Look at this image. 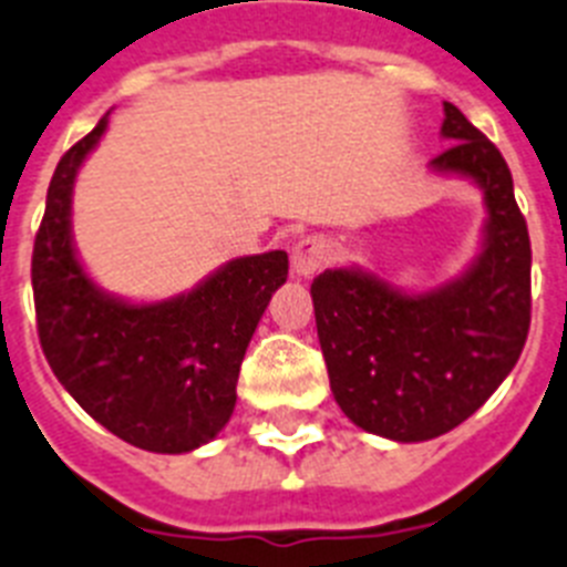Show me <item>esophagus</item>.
Here are the masks:
<instances>
[{
    "label": "esophagus",
    "mask_w": 567,
    "mask_h": 567,
    "mask_svg": "<svg viewBox=\"0 0 567 567\" xmlns=\"http://www.w3.org/2000/svg\"><path fill=\"white\" fill-rule=\"evenodd\" d=\"M327 264V246H323L321 237H303L292 246V269L295 275L309 278L316 275L321 266Z\"/></svg>",
    "instance_id": "34e87169"
}]
</instances>
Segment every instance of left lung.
I'll return each instance as SVG.
<instances>
[{
    "label": "left lung",
    "instance_id": "obj_1",
    "mask_svg": "<svg viewBox=\"0 0 567 567\" xmlns=\"http://www.w3.org/2000/svg\"><path fill=\"white\" fill-rule=\"evenodd\" d=\"M430 166L485 192V249L458 280L404 295L361 269L312 280L318 341L338 408L393 442H427L471 419L507 379L530 330V237L505 157L444 103Z\"/></svg>",
    "mask_w": 567,
    "mask_h": 567
}]
</instances>
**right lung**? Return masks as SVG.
Here are the masks:
<instances>
[{"mask_svg": "<svg viewBox=\"0 0 567 567\" xmlns=\"http://www.w3.org/2000/svg\"><path fill=\"white\" fill-rule=\"evenodd\" d=\"M109 117L56 163L33 240L37 332L53 375L94 422L152 453H188L229 422L246 347L287 280V251L229 260L163 303H125L96 289L71 244L76 168Z\"/></svg>", "mask_w": 567, "mask_h": 567, "instance_id": "right-lung-1", "label": "right lung"}]
</instances>
